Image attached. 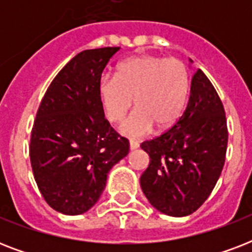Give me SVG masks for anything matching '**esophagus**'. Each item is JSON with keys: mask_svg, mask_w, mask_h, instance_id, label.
Returning a JSON list of instances; mask_svg holds the SVG:
<instances>
[{"mask_svg": "<svg viewBox=\"0 0 252 252\" xmlns=\"http://www.w3.org/2000/svg\"><path fill=\"white\" fill-rule=\"evenodd\" d=\"M138 142L137 141H133V140H130L129 141V149L130 150H136L138 148Z\"/></svg>", "mask_w": 252, "mask_h": 252, "instance_id": "obj_1", "label": "esophagus"}]
</instances>
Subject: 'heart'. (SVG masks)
I'll return each mask as SVG.
<instances>
[{"instance_id":"b5f03b06","label":"heart","mask_w":252,"mask_h":252,"mask_svg":"<svg viewBox=\"0 0 252 252\" xmlns=\"http://www.w3.org/2000/svg\"><path fill=\"white\" fill-rule=\"evenodd\" d=\"M189 94V73L179 59L144 55L128 59L118 66L116 77L104 76L98 95L103 114L111 123H120L128 137H142L152 132L167 130L183 114Z\"/></svg>"}]
</instances>
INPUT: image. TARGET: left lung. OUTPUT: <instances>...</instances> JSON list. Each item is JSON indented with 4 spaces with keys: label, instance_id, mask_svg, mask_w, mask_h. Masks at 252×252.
I'll use <instances>...</instances> for the list:
<instances>
[{
    "label": "left lung",
    "instance_id": "1",
    "mask_svg": "<svg viewBox=\"0 0 252 252\" xmlns=\"http://www.w3.org/2000/svg\"><path fill=\"white\" fill-rule=\"evenodd\" d=\"M226 148L223 104L209 78L197 69L179 120L141 144L150 157L140 178L146 199L167 216L183 217L197 211L221 175Z\"/></svg>",
    "mask_w": 252,
    "mask_h": 252
}]
</instances>
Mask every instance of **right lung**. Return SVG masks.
Masks as SVG:
<instances>
[{"mask_svg":"<svg viewBox=\"0 0 252 252\" xmlns=\"http://www.w3.org/2000/svg\"><path fill=\"white\" fill-rule=\"evenodd\" d=\"M120 47L86 49L53 78L41 99L30 140L33 178L49 207L63 215L87 212L102 195L111 167L129 141L111 126L98 87Z\"/></svg>","mask_w":252,"mask_h":252,"instance_id":"1","label":"right lung"}]
</instances>
